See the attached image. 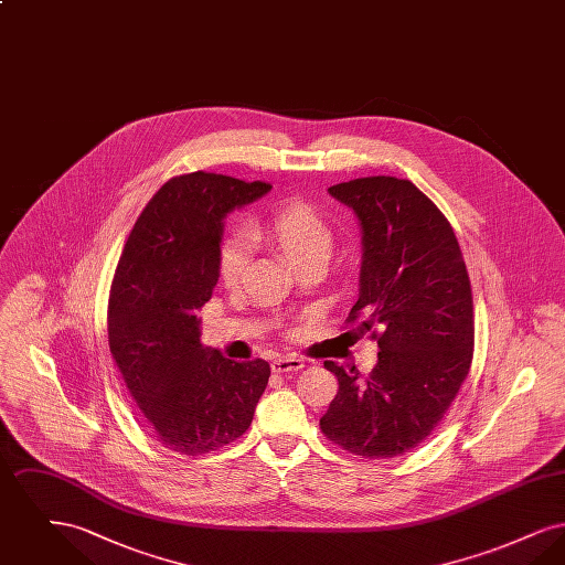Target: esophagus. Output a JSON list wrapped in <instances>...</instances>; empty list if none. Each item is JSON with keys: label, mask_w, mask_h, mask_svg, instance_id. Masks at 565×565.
I'll use <instances>...</instances> for the list:
<instances>
[{"label": "esophagus", "mask_w": 565, "mask_h": 565, "mask_svg": "<svg viewBox=\"0 0 565 565\" xmlns=\"http://www.w3.org/2000/svg\"><path fill=\"white\" fill-rule=\"evenodd\" d=\"M273 373H296L300 369H305V360L300 358H277L270 362Z\"/></svg>", "instance_id": "1"}]
</instances>
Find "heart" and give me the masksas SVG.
<instances>
[{"mask_svg":"<svg viewBox=\"0 0 565 565\" xmlns=\"http://www.w3.org/2000/svg\"><path fill=\"white\" fill-rule=\"evenodd\" d=\"M249 239L269 243L296 267L300 260L328 254L332 247V228L318 210L302 201H288L267 217L256 220L247 228ZM249 263V242L239 235H226L217 245V279L235 286Z\"/></svg>","mask_w":565,"mask_h":565,"instance_id":"heart-1","label":"heart"}]
</instances>
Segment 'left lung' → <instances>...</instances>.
I'll use <instances>...</instances> for the list:
<instances>
[{"mask_svg": "<svg viewBox=\"0 0 565 565\" xmlns=\"http://www.w3.org/2000/svg\"><path fill=\"white\" fill-rule=\"evenodd\" d=\"M362 233L360 292L348 322L379 326V355L366 379L323 366L339 392L323 434L355 456H403L430 436L468 376L475 348L472 290L456 233L408 180L360 178L328 189Z\"/></svg>", "mask_w": 565, "mask_h": 565, "instance_id": "obj_1", "label": "left lung"}]
</instances>
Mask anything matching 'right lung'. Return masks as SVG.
Listing matches in <instances>:
<instances>
[{
    "mask_svg": "<svg viewBox=\"0 0 565 565\" xmlns=\"http://www.w3.org/2000/svg\"><path fill=\"white\" fill-rule=\"evenodd\" d=\"M270 184L194 171L169 180L137 217L108 307L109 351L150 434L201 456L249 428L270 366L201 343L196 311L217 284L224 217Z\"/></svg>",
    "mask_w": 565,
    "mask_h": 565,
    "instance_id": "right-lung-1",
    "label": "right lung"
}]
</instances>
